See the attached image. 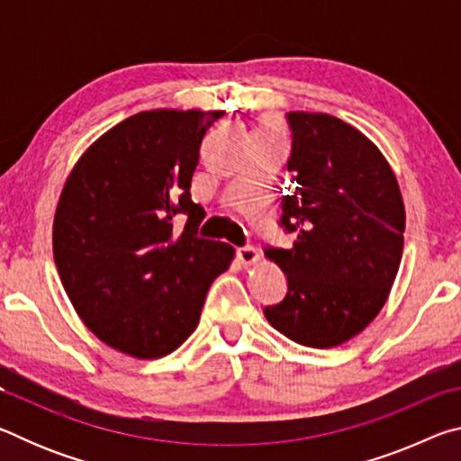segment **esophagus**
I'll list each match as a JSON object with an SVG mask.
<instances>
[{
  "label": "esophagus",
  "instance_id": "obj_1",
  "mask_svg": "<svg viewBox=\"0 0 461 461\" xmlns=\"http://www.w3.org/2000/svg\"><path fill=\"white\" fill-rule=\"evenodd\" d=\"M236 256H238V260L244 264V267H249V264L258 262V252H256V248H252V246L238 248L236 249Z\"/></svg>",
  "mask_w": 461,
  "mask_h": 461
}]
</instances>
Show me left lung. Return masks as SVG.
Wrapping results in <instances>:
<instances>
[{
    "label": "left lung",
    "mask_w": 461,
    "mask_h": 461,
    "mask_svg": "<svg viewBox=\"0 0 461 461\" xmlns=\"http://www.w3.org/2000/svg\"><path fill=\"white\" fill-rule=\"evenodd\" d=\"M291 185L280 225L291 248H264L286 275L268 323L309 348H335L380 313L402 258L404 203L393 168L360 130L327 113H286Z\"/></svg>",
    "instance_id": "left-lung-1"
}]
</instances>
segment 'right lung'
I'll use <instances>...</instances> for the list:
<instances>
[{
	"label": "right lung",
	"instance_id": "right-lung-1",
	"mask_svg": "<svg viewBox=\"0 0 461 461\" xmlns=\"http://www.w3.org/2000/svg\"><path fill=\"white\" fill-rule=\"evenodd\" d=\"M221 115H131L85 150L62 186L52 225L62 286L101 341L138 360L189 338L209 286L233 260L230 244L197 236L205 209L191 199L203 138Z\"/></svg>",
	"mask_w": 461,
	"mask_h": 461
}]
</instances>
